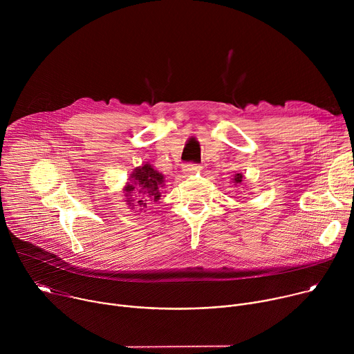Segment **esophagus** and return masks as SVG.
<instances>
[{
  "label": "esophagus",
  "instance_id": "1",
  "mask_svg": "<svg viewBox=\"0 0 354 354\" xmlns=\"http://www.w3.org/2000/svg\"><path fill=\"white\" fill-rule=\"evenodd\" d=\"M182 168H183V172H186L187 175H192V174L198 172L201 167L197 165V164H185Z\"/></svg>",
  "mask_w": 354,
  "mask_h": 354
}]
</instances>
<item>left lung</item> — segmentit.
<instances>
[{
    "label": "left lung",
    "instance_id": "left-lung-1",
    "mask_svg": "<svg viewBox=\"0 0 354 354\" xmlns=\"http://www.w3.org/2000/svg\"><path fill=\"white\" fill-rule=\"evenodd\" d=\"M242 179H243L242 174H235V175H234V183H235V185L242 183Z\"/></svg>",
    "mask_w": 354,
    "mask_h": 354
}]
</instances>
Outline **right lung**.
<instances>
[{"instance_id":"add662e5","label":"right lung","mask_w":354,"mask_h":354,"mask_svg":"<svg viewBox=\"0 0 354 354\" xmlns=\"http://www.w3.org/2000/svg\"><path fill=\"white\" fill-rule=\"evenodd\" d=\"M127 185L124 186V196L130 209L140 212L147 209L151 203H157L161 197V187H164V175L156 171L151 164L137 167ZM135 197L133 198L132 196Z\"/></svg>"}]
</instances>
